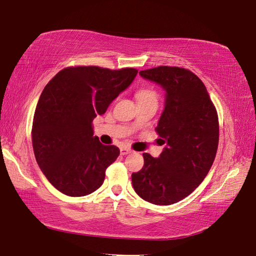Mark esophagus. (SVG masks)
<instances>
[{
  "mask_svg": "<svg viewBox=\"0 0 256 256\" xmlns=\"http://www.w3.org/2000/svg\"><path fill=\"white\" fill-rule=\"evenodd\" d=\"M130 152H132V150L130 148H127V147H122V149H120V154H122V156H124V155H128V154H130Z\"/></svg>",
  "mask_w": 256,
  "mask_h": 256,
  "instance_id": "34e87169",
  "label": "esophagus"
}]
</instances>
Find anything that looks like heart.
<instances>
[{
	"label": "heart",
	"mask_w": 256,
	"mask_h": 256,
	"mask_svg": "<svg viewBox=\"0 0 256 256\" xmlns=\"http://www.w3.org/2000/svg\"><path fill=\"white\" fill-rule=\"evenodd\" d=\"M157 92L156 90H154L152 88H148V86H146V88H142L138 90L137 92V98L138 100L140 99H155L157 100Z\"/></svg>",
	"instance_id": "heart-1"
}]
</instances>
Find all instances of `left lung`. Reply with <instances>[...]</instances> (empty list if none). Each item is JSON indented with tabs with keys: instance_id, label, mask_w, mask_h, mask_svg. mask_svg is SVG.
<instances>
[{
	"instance_id": "left-lung-1",
	"label": "left lung",
	"mask_w": 256,
	"mask_h": 256,
	"mask_svg": "<svg viewBox=\"0 0 256 256\" xmlns=\"http://www.w3.org/2000/svg\"><path fill=\"white\" fill-rule=\"evenodd\" d=\"M139 74L166 90L165 108L155 128L166 147L154 158L144 152V167L132 172L134 192L155 205H172L194 192L208 174L218 147L216 108L194 72L159 66Z\"/></svg>"
}]
</instances>
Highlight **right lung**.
<instances>
[{"mask_svg": "<svg viewBox=\"0 0 256 256\" xmlns=\"http://www.w3.org/2000/svg\"><path fill=\"white\" fill-rule=\"evenodd\" d=\"M137 72L134 68L68 66L43 89L33 117V152L48 180L64 195L86 196L102 185L106 170L120 150L94 137L92 122Z\"/></svg>", "mask_w": 256, "mask_h": 256, "instance_id": "obj_1", "label": "right lung"}]
</instances>
